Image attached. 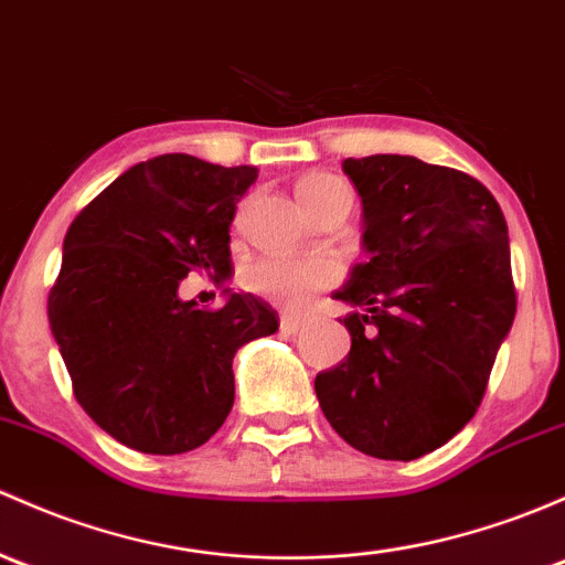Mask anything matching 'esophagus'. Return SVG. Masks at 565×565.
<instances>
[{"label": "esophagus", "mask_w": 565, "mask_h": 565, "mask_svg": "<svg viewBox=\"0 0 565 565\" xmlns=\"http://www.w3.org/2000/svg\"><path fill=\"white\" fill-rule=\"evenodd\" d=\"M306 328V319L298 317V313H281V330L284 332H300Z\"/></svg>", "instance_id": "obj_1"}]
</instances>
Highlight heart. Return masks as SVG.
Segmentation results:
<instances>
[{"mask_svg":"<svg viewBox=\"0 0 565 565\" xmlns=\"http://www.w3.org/2000/svg\"><path fill=\"white\" fill-rule=\"evenodd\" d=\"M298 203L306 216L317 213L319 207L335 203L352 205V192L347 183L335 175H308L298 183ZM338 278V265L332 259L311 257V259H284V257H265L246 267L243 281L252 292L265 295L287 306H298L317 289L330 287Z\"/></svg>","mask_w":565,"mask_h":565,"instance_id":"obj_1","label":"heart"}]
</instances>
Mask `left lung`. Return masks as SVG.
<instances>
[{"mask_svg":"<svg viewBox=\"0 0 565 565\" xmlns=\"http://www.w3.org/2000/svg\"><path fill=\"white\" fill-rule=\"evenodd\" d=\"M362 248L332 298L352 349L313 382L338 436L379 460H417L466 427L512 330L509 230L477 178L417 157L343 159Z\"/></svg>","mask_w":565,"mask_h":565,"instance_id":"1","label":"left lung"}]
</instances>
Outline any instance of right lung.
I'll use <instances>...</instances> for the list:
<instances>
[{"label": "right lung", "mask_w": 565, "mask_h": 565, "mask_svg": "<svg viewBox=\"0 0 565 565\" xmlns=\"http://www.w3.org/2000/svg\"><path fill=\"white\" fill-rule=\"evenodd\" d=\"M254 181L252 164L162 153L118 175L64 235L47 322L78 403L124 447H203L233 408L235 352L278 330L252 292L224 289L216 311L178 295L192 273L230 281V224Z\"/></svg>", "instance_id": "obj_1"}]
</instances>
